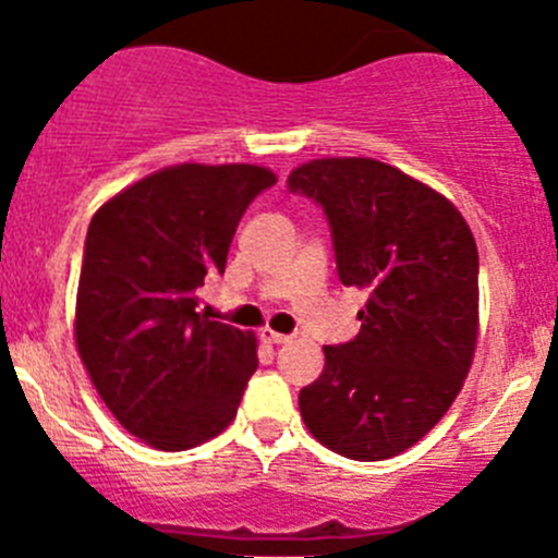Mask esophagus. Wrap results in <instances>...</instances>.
<instances>
[{
	"mask_svg": "<svg viewBox=\"0 0 558 558\" xmlns=\"http://www.w3.org/2000/svg\"><path fill=\"white\" fill-rule=\"evenodd\" d=\"M262 338L267 343H275V347H280V343H289L291 341V336H283V332H275V330H269V327H264Z\"/></svg>",
	"mask_w": 558,
	"mask_h": 558,
	"instance_id": "1",
	"label": "esophagus"
}]
</instances>
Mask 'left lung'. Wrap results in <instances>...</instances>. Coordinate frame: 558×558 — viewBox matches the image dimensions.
<instances>
[{
	"instance_id": "1",
	"label": "left lung",
	"mask_w": 558,
	"mask_h": 558,
	"mask_svg": "<svg viewBox=\"0 0 558 558\" xmlns=\"http://www.w3.org/2000/svg\"><path fill=\"white\" fill-rule=\"evenodd\" d=\"M289 192L325 211L343 286L368 294L361 332L325 347V372L300 390L311 435L374 462L418 444L444 418L471 368L478 253L462 215L377 159H316Z\"/></svg>"
}]
</instances>
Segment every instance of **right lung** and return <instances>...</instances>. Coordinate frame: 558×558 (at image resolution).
<instances>
[{"mask_svg": "<svg viewBox=\"0 0 558 558\" xmlns=\"http://www.w3.org/2000/svg\"><path fill=\"white\" fill-rule=\"evenodd\" d=\"M275 181L255 165H179L90 220L76 347L114 418L156 449L220 435L258 368L255 338L197 314V289L226 272L239 220Z\"/></svg>", "mask_w": 558, "mask_h": 558, "instance_id": "right-lung-1", "label": "right lung"}]
</instances>
